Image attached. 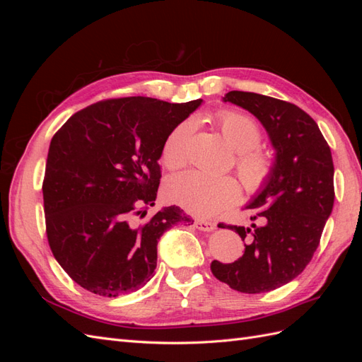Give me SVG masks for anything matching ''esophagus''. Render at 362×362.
Wrapping results in <instances>:
<instances>
[{"mask_svg":"<svg viewBox=\"0 0 362 362\" xmlns=\"http://www.w3.org/2000/svg\"><path fill=\"white\" fill-rule=\"evenodd\" d=\"M194 226L198 228L199 231H213V229L216 228V223L210 222V221H204V218H196Z\"/></svg>","mask_w":362,"mask_h":362,"instance_id":"1","label":"esophagus"}]
</instances>
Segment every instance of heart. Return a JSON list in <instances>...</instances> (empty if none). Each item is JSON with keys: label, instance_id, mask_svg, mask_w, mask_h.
<instances>
[{"label": "heart", "instance_id": "obj_1", "mask_svg": "<svg viewBox=\"0 0 362 362\" xmlns=\"http://www.w3.org/2000/svg\"><path fill=\"white\" fill-rule=\"evenodd\" d=\"M223 136L235 149V169L245 189L258 193L267 187L275 175V160L259 148L262 133L250 116L223 110L217 115ZM196 124L185 119L175 127L163 144V164L170 170L182 168L189 158V146ZM240 184L229 175H210L199 170H187L177 175L166 184L169 201L196 216L210 217L233 205L240 198Z\"/></svg>", "mask_w": 362, "mask_h": 362}]
</instances>
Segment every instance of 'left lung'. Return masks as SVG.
Returning <instances> with one entry per match:
<instances>
[{
    "mask_svg": "<svg viewBox=\"0 0 362 362\" xmlns=\"http://www.w3.org/2000/svg\"><path fill=\"white\" fill-rule=\"evenodd\" d=\"M223 101L258 117L276 158L267 187L247 205L255 210L254 223H218L242 237L245 254L229 264L214 259L211 272L240 293H266L299 276L320 243L335 198L332 156L315 120L298 105L240 90L228 92Z\"/></svg>",
    "mask_w": 362,
    "mask_h": 362,
    "instance_id": "obj_1",
    "label": "left lung"
}]
</instances>
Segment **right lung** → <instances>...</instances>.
I'll use <instances>...</instances> for the list:
<instances>
[{
    "instance_id": "1",
    "label": "right lung",
    "mask_w": 362,
    "mask_h": 362,
    "mask_svg": "<svg viewBox=\"0 0 362 362\" xmlns=\"http://www.w3.org/2000/svg\"><path fill=\"white\" fill-rule=\"evenodd\" d=\"M201 103L113 98L76 112L54 134L42 184L47 237L83 288L116 298L144 287L163 233L193 223L175 205L140 218L157 198L164 140Z\"/></svg>"
}]
</instances>
